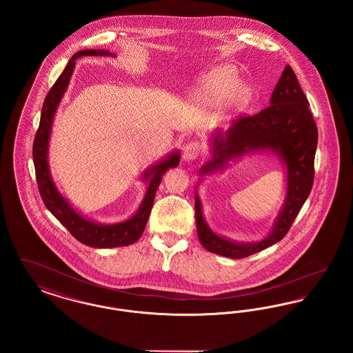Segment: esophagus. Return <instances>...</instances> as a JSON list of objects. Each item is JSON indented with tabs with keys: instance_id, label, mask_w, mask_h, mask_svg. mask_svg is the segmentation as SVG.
Returning a JSON list of instances; mask_svg holds the SVG:
<instances>
[{
	"instance_id": "obj_1",
	"label": "esophagus",
	"mask_w": 353,
	"mask_h": 353,
	"mask_svg": "<svg viewBox=\"0 0 353 353\" xmlns=\"http://www.w3.org/2000/svg\"><path fill=\"white\" fill-rule=\"evenodd\" d=\"M202 151H203V147H202L201 143L190 141L185 145L184 159L185 160H196V159H199Z\"/></svg>"
}]
</instances>
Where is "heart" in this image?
I'll use <instances>...</instances> for the list:
<instances>
[{
	"label": "heart",
	"mask_w": 353,
	"mask_h": 353,
	"mask_svg": "<svg viewBox=\"0 0 353 353\" xmlns=\"http://www.w3.org/2000/svg\"><path fill=\"white\" fill-rule=\"evenodd\" d=\"M239 75L233 66H221L213 70L202 82L197 91V101L203 104H214L221 101L230 90L238 84ZM246 95L245 88H239L235 92L236 101L243 99Z\"/></svg>",
	"instance_id": "1"
}]
</instances>
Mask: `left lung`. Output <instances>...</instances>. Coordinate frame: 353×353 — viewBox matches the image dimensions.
Segmentation results:
<instances>
[{"label":"left lung","instance_id":"left-lung-1","mask_svg":"<svg viewBox=\"0 0 353 353\" xmlns=\"http://www.w3.org/2000/svg\"><path fill=\"white\" fill-rule=\"evenodd\" d=\"M308 105L295 72L287 65L272 91L269 107L255 115H239L225 134L219 131L213 134V160L202 167L201 174L222 168L228 160L246 152L270 150L281 156L287 167V196L268 238L252 243H235L208 228L196 194L197 235L208 252L239 259L268 249L288 233L310 196L315 176L318 127Z\"/></svg>","mask_w":353,"mask_h":353}]
</instances>
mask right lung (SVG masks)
I'll return each mask as SVG.
<instances>
[{
  "label": "right lung",
  "instance_id": "right-lung-1",
  "mask_svg": "<svg viewBox=\"0 0 353 353\" xmlns=\"http://www.w3.org/2000/svg\"><path fill=\"white\" fill-rule=\"evenodd\" d=\"M83 55H110V52L104 50L78 51L68 61V66L65 68L63 72L59 75V78L55 81L50 91L48 92L43 101L41 121L34 137L33 144L34 168H35L38 190L43 200V203L52 213V216L68 229L74 238H77L85 246L99 248V249L128 246L136 242L143 234L161 177L167 172V169L179 165L180 152H173L167 160L159 163L153 168L147 170V173H144L143 177L145 180L150 179V185H148L144 201L132 219L121 223H115V225H98L78 214L71 208V205L59 194V192L57 190L55 185L51 180L49 165H48V144H49L52 118L59 101L68 88L70 78L75 68V59Z\"/></svg>",
  "mask_w": 353,
  "mask_h": 353
}]
</instances>
